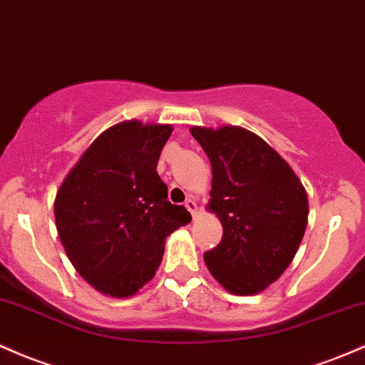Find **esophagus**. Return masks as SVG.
Segmentation results:
<instances>
[{"instance_id": "obj_1", "label": "esophagus", "mask_w": 365, "mask_h": 365, "mask_svg": "<svg viewBox=\"0 0 365 365\" xmlns=\"http://www.w3.org/2000/svg\"><path fill=\"white\" fill-rule=\"evenodd\" d=\"M185 207L190 211L194 218H195V216H197V213H199V211H197V202H195L194 199H189V201L185 202Z\"/></svg>"}]
</instances>
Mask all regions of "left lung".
Listing matches in <instances>:
<instances>
[{"label": "left lung", "mask_w": 365, "mask_h": 365, "mask_svg": "<svg viewBox=\"0 0 365 365\" xmlns=\"http://www.w3.org/2000/svg\"><path fill=\"white\" fill-rule=\"evenodd\" d=\"M211 163L207 211L223 227L204 253L211 275L232 294L265 291L293 262L308 222L302 180L277 150L241 126H192Z\"/></svg>", "instance_id": "obj_1"}]
</instances>
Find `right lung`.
<instances>
[{
  "label": "right lung",
  "instance_id": "add662e5",
  "mask_svg": "<svg viewBox=\"0 0 365 365\" xmlns=\"http://www.w3.org/2000/svg\"><path fill=\"white\" fill-rule=\"evenodd\" d=\"M171 124H112L60 183L55 225L72 267L98 293L135 296L154 279L164 242L192 216L168 201L158 161Z\"/></svg>",
  "mask_w": 365,
  "mask_h": 365
}]
</instances>
